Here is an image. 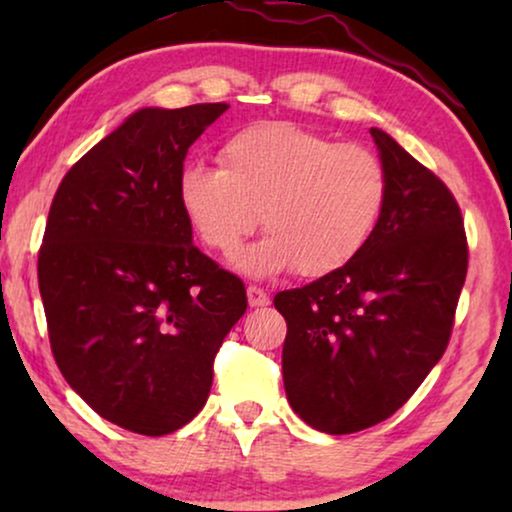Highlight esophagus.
Here are the masks:
<instances>
[{
    "instance_id": "1",
    "label": "esophagus",
    "mask_w": 512,
    "mask_h": 512,
    "mask_svg": "<svg viewBox=\"0 0 512 512\" xmlns=\"http://www.w3.org/2000/svg\"><path fill=\"white\" fill-rule=\"evenodd\" d=\"M247 298H249V307H265V305H270V296L263 289H258V286H249Z\"/></svg>"
}]
</instances>
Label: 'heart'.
Here are the masks:
<instances>
[{
    "mask_svg": "<svg viewBox=\"0 0 512 512\" xmlns=\"http://www.w3.org/2000/svg\"><path fill=\"white\" fill-rule=\"evenodd\" d=\"M179 202L207 247L235 254L258 226L268 237L237 268L303 277L345 268L373 237L387 205L382 160L359 144H335L284 121L254 123L221 146V167L186 163Z\"/></svg>",
    "mask_w": 512,
    "mask_h": 512,
    "instance_id": "obj_1",
    "label": "heart"
}]
</instances>
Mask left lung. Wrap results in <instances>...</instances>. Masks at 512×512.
<instances>
[{"label":"left lung","instance_id":"8db88e82","mask_svg":"<svg viewBox=\"0 0 512 512\" xmlns=\"http://www.w3.org/2000/svg\"><path fill=\"white\" fill-rule=\"evenodd\" d=\"M387 205L345 268L282 291V373L293 412L331 436L384 422L445 354L466 279L457 200L394 137L370 128Z\"/></svg>","mask_w":512,"mask_h":512}]
</instances>
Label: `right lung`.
<instances>
[{
    "mask_svg": "<svg viewBox=\"0 0 512 512\" xmlns=\"http://www.w3.org/2000/svg\"><path fill=\"white\" fill-rule=\"evenodd\" d=\"M226 109H137L65 174L48 212L39 291L60 373L142 436L198 415L247 310L240 279L193 244L177 188L191 144Z\"/></svg>",
    "mask_w": 512,
    "mask_h": 512,
    "instance_id": "1",
    "label": "right lung"
}]
</instances>
